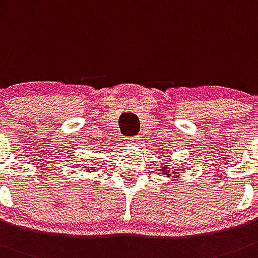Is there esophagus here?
<instances>
[{
    "mask_svg": "<svg viewBox=\"0 0 258 258\" xmlns=\"http://www.w3.org/2000/svg\"><path fill=\"white\" fill-rule=\"evenodd\" d=\"M138 144H139V138H138V136L130 138V145H138Z\"/></svg>",
    "mask_w": 258,
    "mask_h": 258,
    "instance_id": "34e87169",
    "label": "esophagus"
}]
</instances>
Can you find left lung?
Masks as SVG:
<instances>
[{
  "instance_id": "left-lung-1",
  "label": "left lung",
  "mask_w": 258,
  "mask_h": 258,
  "mask_svg": "<svg viewBox=\"0 0 258 258\" xmlns=\"http://www.w3.org/2000/svg\"><path fill=\"white\" fill-rule=\"evenodd\" d=\"M163 168H164V167H163ZM167 172H168V171H167Z\"/></svg>"
}]
</instances>
